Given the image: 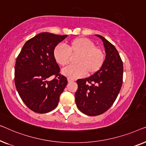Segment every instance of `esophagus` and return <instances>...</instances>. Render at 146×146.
Segmentation results:
<instances>
[{
  "label": "esophagus",
  "mask_w": 146,
  "mask_h": 146,
  "mask_svg": "<svg viewBox=\"0 0 146 146\" xmlns=\"http://www.w3.org/2000/svg\"><path fill=\"white\" fill-rule=\"evenodd\" d=\"M67 81H68V82L69 83V82H72V81H73L74 79H71V78H68V79H67Z\"/></svg>",
  "instance_id": "obj_1"
}]
</instances>
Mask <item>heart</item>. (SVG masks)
<instances>
[{"instance_id": "obj_1", "label": "heart", "mask_w": 146, "mask_h": 146, "mask_svg": "<svg viewBox=\"0 0 146 146\" xmlns=\"http://www.w3.org/2000/svg\"><path fill=\"white\" fill-rule=\"evenodd\" d=\"M53 55L55 61L61 67L69 64L70 55H78L74 61L76 64L66 67L62 71L63 75L69 78L79 77L86 73L88 75L95 73L102 67L105 60L103 51L85 38L74 39L67 45V48L62 45H57Z\"/></svg>"}]
</instances>
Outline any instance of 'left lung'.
I'll return each mask as SVG.
<instances>
[{
  "label": "left lung",
  "mask_w": 146,
  "mask_h": 146,
  "mask_svg": "<svg viewBox=\"0 0 146 146\" xmlns=\"http://www.w3.org/2000/svg\"><path fill=\"white\" fill-rule=\"evenodd\" d=\"M105 49L102 67L94 75L78 79L75 102L80 111L88 116H98L111 107L120 91L123 63L116 48L100 35Z\"/></svg>",
  "instance_id": "8db88e82"
}]
</instances>
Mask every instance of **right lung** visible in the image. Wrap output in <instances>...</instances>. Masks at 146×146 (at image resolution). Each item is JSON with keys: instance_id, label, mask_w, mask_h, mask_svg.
Returning <instances> with one entry per match:
<instances>
[{"instance_id": "right-lung-1", "label": "right lung", "mask_w": 146, "mask_h": 146, "mask_svg": "<svg viewBox=\"0 0 146 146\" xmlns=\"http://www.w3.org/2000/svg\"><path fill=\"white\" fill-rule=\"evenodd\" d=\"M67 36L40 33L25 43L16 59V88L24 103L37 113H47L56 108L67 84L53 55L55 46ZM52 75L56 77L48 81Z\"/></svg>"}]
</instances>
